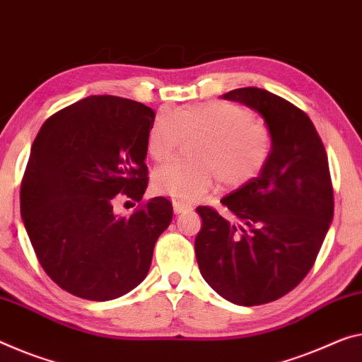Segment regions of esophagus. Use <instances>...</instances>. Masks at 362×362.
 Wrapping results in <instances>:
<instances>
[{
  "label": "esophagus",
  "mask_w": 362,
  "mask_h": 362,
  "mask_svg": "<svg viewBox=\"0 0 362 362\" xmlns=\"http://www.w3.org/2000/svg\"><path fill=\"white\" fill-rule=\"evenodd\" d=\"M173 209H175V214H185V212H189V210H192L191 205L186 202H180V200H175Z\"/></svg>",
  "instance_id": "1"
}]
</instances>
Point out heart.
Segmentation results:
<instances>
[{"label":"heart","instance_id":"b5f03b06","mask_svg":"<svg viewBox=\"0 0 362 362\" xmlns=\"http://www.w3.org/2000/svg\"><path fill=\"white\" fill-rule=\"evenodd\" d=\"M196 162L166 163L153 175L155 187L177 200H196L209 192L218 177L225 187L252 181L274 147L265 124L238 105L205 102L180 110H162L150 126L147 152L155 162L170 158L185 141Z\"/></svg>","mask_w":362,"mask_h":362}]
</instances>
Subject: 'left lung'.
I'll return each instance as SVG.
<instances>
[{
	"instance_id": "8db88e82",
	"label": "left lung",
	"mask_w": 362,
	"mask_h": 362,
	"mask_svg": "<svg viewBox=\"0 0 362 362\" xmlns=\"http://www.w3.org/2000/svg\"><path fill=\"white\" fill-rule=\"evenodd\" d=\"M221 97L257 111L274 147L259 176L221 199L238 223L197 207L196 257L221 298L267 304L296 288L320 251L333 218L329 160L313 121L288 100L257 87Z\"/></svg>"
}]
</instances>
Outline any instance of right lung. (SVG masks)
<instances>
[{
    "mask_svg": "<svg viewBox=\"0 0 362 362\" xmlns=\"http://www.w3.org/2000/svg\"><path fill=\"white\" fill-rule=\"evenodd\" d=\"M155 111L113 95L69 105L43 123L21 185V214L37 259L64 291L116 299L141 283L158 236L173 218L165 197L131 216L118 194L141 202L147 189V137Z\"/></svg>",
    "mask_w": 362,
    "mask_h": 362,
    "instance_id": "obj_1",
    "label": "right lung"
}]
</instances>
